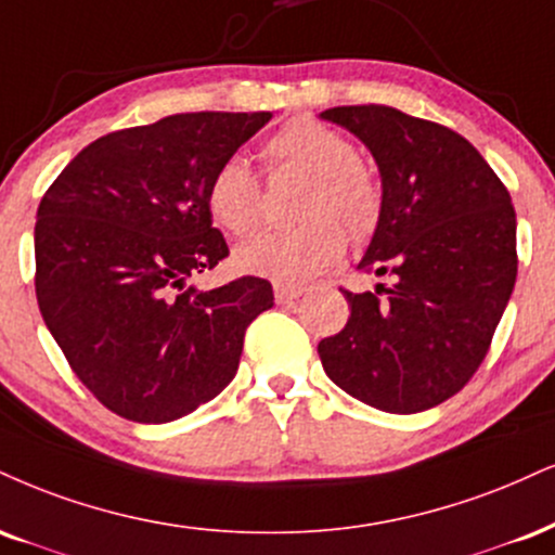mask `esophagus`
I'll use <instances>...</instances> for the list:
<instances>
[{"instance_id": "esophagus-1", "label": "esophagus", "mask_w": 555, "mask_h": 555, "mask_svg": "<svg viewBox=\"0 0 555 555\" xmlns=\"http://www.w3.org/2000/svg\"><path fill=\"white\" fill-rule=\"evenodd\" d=\"M273 295H276L279 305H292L297 297L305 295V286L297 284H273Z\"/></svg>"}]
</instances>
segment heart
I'll list each match as a JSON object with an SVG mask.
<instances>
[{"label":"heart","instance_id":"b5f03b06","mask_svg":"<svg viewBox=\"0 0 555 555\" xmlns=\"http://www.w3.org/2000/svg\"><path fill=\"white\" fill-rule=\"evenodd\" d=\"M271 170L292 168L310 176L299 198L307 222L266 232L235 253L240 271L276 284H302L318 276L346 253L349 236L370 237L383 217V185L341 131L295 118L263 144ZM206 209L227 235L248 237L263 219V185L243 157H227L206 183ZM347 229L344 231L343 227Z\"/></svg>","mask_w":555,"mask_h":555}]
</instances>
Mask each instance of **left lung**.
<instances>
[{"label":"left lung","instance_id":"1","mask_svg":"<svg viewBox=\"0 0 555 555\" xmlns=\"http://www.w3.org/2000/svg\"><path fill=\"white\" fill-rule=\"evenodd\" d=\"M320 116L370 146L383 217L359 269L392 286L353 295L318 344L325 375L372 409L418 413L463 390L489 353L517 279L509 191L468 139L387 105Z\"/></svg>","mask_w":555,"mask_h":555}]
</instances>
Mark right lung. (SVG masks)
Listing matches in <instances>:
<instances>
[{"label":"right lung","mask_w":555,"mask_h":555,"mask_svg":"<svg viewBox=\"0 0 555 555\" xmlns=\"http://www.w3.org/2000/svg\"><path fill=\"white\" fill-rule=\"evenodd\" d=\"M269 121V111H202L111 131L43 193L38 307L79 383L129 422H176L219 396L245 331L273 305L258 276L189 284L230 256L206 183Z\"/></svg>","instance_id":"obj_1"}]
</instances>
